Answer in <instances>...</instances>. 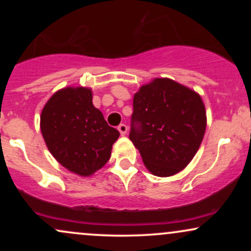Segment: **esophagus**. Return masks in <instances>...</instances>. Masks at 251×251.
<instances>
[{"label": "esophagus", "mask_w": 251, "mask_h": 251, "mask_svg": "<svg viewBox=\"0 0 251 251\" xmlns=\"http://www.w3.org/2000/svg\"><path fill=\"white\" fill-rule=\"evenodd\" d=\"M118 129H119L120 134L122 135H125L126 133H127V126H126L125 124H120V125L118 126Z\"/></svg>", "instance_id": "34e87169"}]
</instances>
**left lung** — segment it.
I'll list each match as a JSON object with an SVG mask.
<instances>
[{
	"instance_id": "1",
	"label": "left lung",
	"mask_w": 251,
	"mask_h": 251,
	"mask_svg": "<svg viewBox=\"0 0 251 251\" xmlns=\"http://www.w3.org/2000/svg\"><path fill=\"white\" fill-rule=\"evenodd\" d=\"M205 127L200 94L174 80L155 77L134 94L129 139L154 176L170 177L185 169Z\"/></svg>"
}]
</instances>
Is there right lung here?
<instances>
[{"instance_id":"right-lung-1","label":"right lung","mask_w":251,"mask_h":251,"mask_svg":"<svg viewBox=\"0 0 251 251\" xmlns=\"http://www.w3.org/2000/svg\"><path fill=\"white\" fill-rule=\"evenodd\" d=\"M92 89L66 87L50 97L40 117L46 145L63 168L88 177L111 157L119 138L92 102Z\"/></svg>"}]
</instances>
